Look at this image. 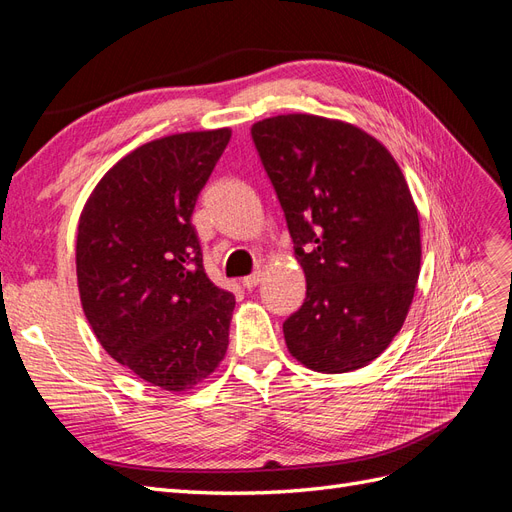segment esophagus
I'll return each instance as SVG.
<instances>
[{"instance_id":"esophagus-1","label":"esophagus","mask_w":512,"mask_h":512,"mask_svg":"<svg viewBox=\"0 0 512 512\" xmlns=\"http://www.w3.org/2000/svg\"><path fill=\"white\" fill-rule=\"evenodd\" d=\"M260 280H262V273H260V271H256V273H252V275H247V277H243V280H241V284H243V288H247V290H252V288H256V286L260 284Z\"/></svg>"}]
</instances>
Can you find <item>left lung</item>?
Returning <instances> with one entry per match:
<instances>
[{"mask_svg":"<svg viewBox=\"0 0 512 512\" xmlns=\"http://www.w3.org/2000/svg\"><path fill=\"white\" fill-rule=\"evenodd\" d=\"M252 141L307 280L286 346L322 374L365 367L399 333L421 271L408 183L374 136L344 121L277 115L254 123Z\"/></svg>","mask_w":512,"mask_h":512,"instance_id":"left-lung-1","label":"left lung"}]
</instances>
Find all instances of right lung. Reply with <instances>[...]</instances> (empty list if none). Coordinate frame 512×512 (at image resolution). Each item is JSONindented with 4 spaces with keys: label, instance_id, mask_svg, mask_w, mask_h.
Returning a JSON list of instances; mask_svg holds the SVG:
<instances>
[{
    "label": "right lung",
    "instance_id": "1",
    "mask_svg": "<svg viewBox=\"0 0 512 512\" xmlns=\"http://www.w3.org/2000/svg\"><path fill=\"white\" fill-rule=\"evenodd\" d=\"M230 130L151 141L89 196L76 237L83 312L102 348L164 391L192 389L228 348L235 297L203 267L192 213Z\"/></svg>",
    "mask_w": 512,
    "mask_h": 512
}]
</instances>
